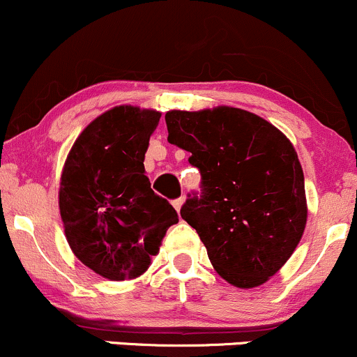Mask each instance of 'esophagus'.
<instances>
[{
    "mask_svg": "<svg viewBox=\"0 0 357 357\" xmlns=\"http://www.w3.org/2000/svg\"><path fill=\"white\" fill-rule=\"evenodd\" d=\"M183 202H185V197H178V199H175L174 202H172V204H174L175 209L180 211V207H182V204H183Z\"/></svg>",
    "mask_w": 357,
    "mask_h": 357,
    "instance_id": "34e87169",
    "label": "esophagus"
}]
</instances>
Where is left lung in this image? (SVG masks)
Here are the masks:
<instances>
[{
	"instance_id": "left-lung-1",
	"label": "left lung",
	"mask_w": 357,
	"mask_h": 357,
	"mask_svg": "<svg viewBox=\"0 0 357 357\" xmlns=\"http://www.w3.org/2000/svg\"><path fill=\"white\" fill-rule=\"evenodd\" d=\"M168 142L189 151L200 194L180 215L212 266L238 288L265 283L290 258L307 224L303 170L290 139L266 119L229 106L168 111Z\"/></svg>"
}]
</instances>
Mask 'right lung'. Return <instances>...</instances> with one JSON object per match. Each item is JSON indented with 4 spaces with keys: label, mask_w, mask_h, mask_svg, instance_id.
<instances>
[{
    "label": "right lung",
    "mask_w": 357,
    "mask_h": 357,
    "mask_svg": "<svg viewBox=\"0 0 357 357\" xmlns=\"http://www.w3.org/2000/svg\"><path fill=\"white\" fill-rule=\"evenodd\" d=\"M162 113L116 106L75 139L60 177L66 238L79 259L107 280L136 278L150 266L178 214L150 187L145 153Z\"/></svg>",
    "instance_id": "1"
}]
</instances>
